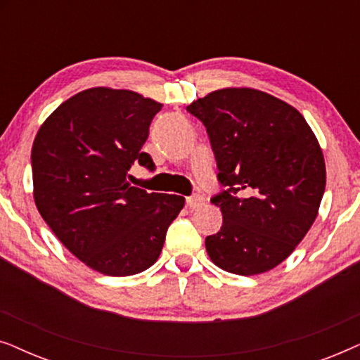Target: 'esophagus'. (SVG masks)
<instances>
[{"label": "esophagus", "mask_w": 360, "mask_h": 360, "mask_svg": "<svg viewBox=\"0 0 360 360\" xmlns=\"http://www.w3.org/2000/svg\"><path fill=\"white\" fill-rule=\"evenodd\" d=\"M186 205H188L191 210L200 208V206L205 205L203 195H191V196H188V198H186Z\"/></svg>", "instance_id": "34e87169"}]
</instances>
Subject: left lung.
<instances>
[{
	"instance_id": "left-lung-1",
	"label": "left lung",
	"mask_w": 360,
	"mask_h": 360,
	"mask_svg": "<svg viewBox=\"0 0 360 360\" xmlns=\"http://www.w3.org/2000/svg\"><path fill=\"white\" fill-rule=\"evenodd\" d=\"M203 122L218 181L211 198L223 213L205 239L211 260L238 275L277 267L316 219L326 186L321 147L293 106L252 88H224L186 106Z\"/></svg>"
}]
</instances>
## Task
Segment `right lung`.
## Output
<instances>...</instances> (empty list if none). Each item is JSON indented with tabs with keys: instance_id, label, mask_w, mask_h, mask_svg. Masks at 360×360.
I'll use <instances>...</instances> for the list:
<instances>
[{
	"instance_id": "right-lung-1",
	"label": "right lung",
	"mask_w": 360,
	"mask_h": 360,
	"mask_svg": "<svg viewBox=\"0 0 360 360\" xmlns=\"http://www.w3.org/2000/svg\"><path fill=\"white\" fill-rule=\"evenodd\" d=\"M160 103L98 86L63 101L39 129L31 164L34 200L58 240L96 272H144L164 248L185 198L129 184L134 165L154 172L142 146Z\"/></svg>"
}]
</instances>
